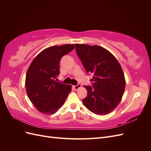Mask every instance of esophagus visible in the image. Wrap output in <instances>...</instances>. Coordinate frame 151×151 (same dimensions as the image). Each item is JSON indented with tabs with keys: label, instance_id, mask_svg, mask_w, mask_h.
Listing matches in <instances>:
<instances>
[{
	"label": "esophagus",
	"instance_id": "esophagus-1",
	"mask_svg": "<svg viewBox=\"0 0 151 151\" xmlns=\"http://www.w3.org/2000/svg\"><path fill=\"white\" fill-rule=\"evenodd\" d=\"M73 87H74V88L75 89H78L79 88H80L81 87V84H77L76 86H73Z\"/></svg>",
	"mask_w": 151,
	"mask_h": 151
}]
</instances>
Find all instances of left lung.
Here are the masks:
<instances>
[{
	"instance_id": "1",
	"label": "left lung",
	"mask_w": 151,
	"mask_h": 151,
	"mask_svg": "<svg viewBox=\"0 0 151 151\" xmlns=\"http://www.w3.org/2000/svg\"><path fill=\"white\" fill-rule=\"evenodd\" d=\"M76 51L88 74H92V86H84L88 95L83 99L92 113L104 115L120 103L125 88V76L116 58L97 45L76 44Z\"/></svg>"
}]
</instances>
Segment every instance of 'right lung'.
<instances>
[{
	"label": "right lung",
	"mask_w": 151,
	"mask_h": 151,
	"mask_svg": "<svg viewBox=\"0 0 151 151\" xmlns=\"http://www.w3.org/2000/svg\"><path fill=\"white\" fill-rule=\"evenodd\" d=\"M75 48L74 45L45 49L29 65L26 76V89L31 103L44 114L55 113L65 103L71 86L57 82L62 57Z\"/></svg>",
	"instance_id": "1"
}]
</instances>
